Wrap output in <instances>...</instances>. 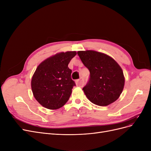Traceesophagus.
<instances>
[{
  "label": "esophagus",
  "instance_id": "esophagus-1",
  "mask_svg": "<svg viewBox=\"0 0 151 151\" xmlns=\"http://www.w3.org/2000/svg\"><path fill=\"white\" fill-rule=\"evenodd\" d=\"M76 83H77V86H79L80 87H83L84 84V81L83 77H81L77 81Z\"/></svg>",
  "mask_w": 151,
  "mask_h": 151
}]
</instances>
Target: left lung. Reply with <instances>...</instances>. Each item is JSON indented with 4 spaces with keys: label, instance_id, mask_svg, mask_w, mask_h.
Wrapping results in <instances>:
<instances>
[{
    "label": "left lung",
    "instance_id": "1",
    "mask_svg": "<svg viewBox=\"0 0 151 151\" xmlns=\"http://www.w3.org/2000/svg\"><path fill=\"white\" fill-rule=\"evenodd\" d=\"M83 64L90 72L88 83L83 88L93 103L105 106L120 97L125 84L120 66L113 58L94 50L77 52Z\"/></svg>",
    "mask_w": 151,
    "mask_h": 151
}]
</instances>
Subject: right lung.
Returning a JSON list of instances; mask_svg holds the SVG:
<instances>
[{"instance_id":"obj_1","label":"right lung","mask_w":151,"mask_h":151,"mask_svg":"<svg viewBox=\"0 0 151 151\" xmlns=\"http://www.w3.org/2000/svg\"><path fill=\"white\" fill-rule=\"evenodd\" d=\"M76 54L75 51L57 53L36 68L31 79V89L35 98L43 107L57 109L68 101L76 86L68 64Z\"/></svg>"}]
</instances>
